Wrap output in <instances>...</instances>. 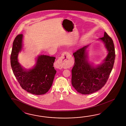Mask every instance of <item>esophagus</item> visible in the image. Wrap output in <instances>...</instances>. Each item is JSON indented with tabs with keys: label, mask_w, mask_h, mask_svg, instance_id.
Returning a JSON list of instances; mask_svg holds the SVG:
<instances>
[{
	"label": "esophagus",
	"mask_w": 126,
	"mask_h": 126,
	"mask_svg": "<svg viewBox=\"0 0 126 126\" xmlns=\"http://www.w3.org/2000/svg\"><path fill=\"white\" fill-rule=\"evenodd\" d=\"M70 54L68 52H65L62 54L61 56L55 62V66L60 69L62 68L68 60Z\"/></svg>",
	"instance_id": "1"
}]
</instances>
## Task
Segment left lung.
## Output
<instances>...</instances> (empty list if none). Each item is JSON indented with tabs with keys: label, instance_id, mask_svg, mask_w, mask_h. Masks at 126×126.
<instances>
[{
	"label": "left lung",
	"instance_id": "obj_1",
	"mask_svg": "<svg viewBox=\"0 0 126 126\" xmlns=\"http://www.w3.org/2000/svg\"><path fill=\"white\" fill-rule=\"evenodd\" d=\"M104 42L108 54L102 65L94 68L86 59L85 49L88 46L77 50L73 53L75 59L72 70V84L77 92L82 94H90L100 90L106 84L114 66L115 49L112 38L104 32L100 38Z\"/></svg>",
	"mask_w": 126,
	"mask_h": 126
}]
</instances>
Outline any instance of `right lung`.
Listing matches in <instances>:
<instances>
[{
	"mask_svg": "<svg viewBox=\"0 0 126 126\" xmlns=\"http://www.w3.org/2000/svg\"><path fill=\"white\" fill-rule=\"evenodd\" d=\"M22 38L23 34H18L13 42L11 55L13 73L23 90L36 95L44 94L52 86L56 73L53 66L55 57L41 55L34 68L24 71L17 61L18 54L22 47Z\"/></svg>",
	"mask_w": 126,
	"mask_h": 126,
	"instance_id": "right-lung-1",
	"label": "right lung"
}]
</instances>
